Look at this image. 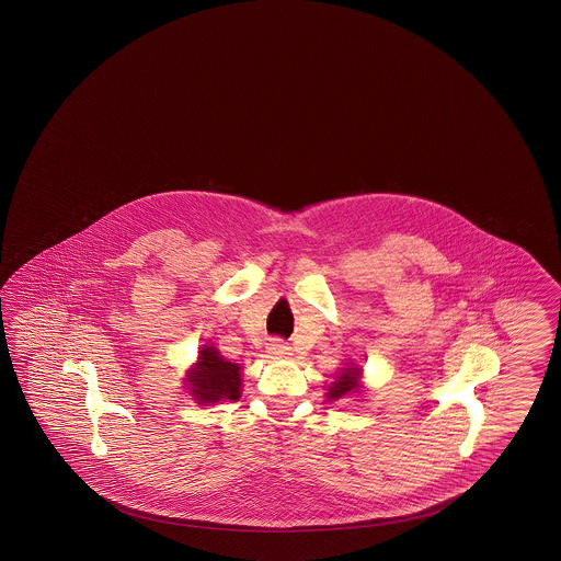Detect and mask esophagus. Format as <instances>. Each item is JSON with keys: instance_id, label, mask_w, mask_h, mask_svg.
Returning <instances> with one entry per match:
<instances>
[{"instance_id": "obj_1", "label": "esophagus", "mask_w": 561, "mask_h": 561, "mask_svg": "<svg viewBox=\"0 0 561 561\" xmlns=\"http://www.w3.org/2000/svg\"><path fill=\"white\" fill-rule=\"evenodd\" d=\"M291 347L284 340H272L267 343V354L272 357H286L289 356Z\"/></svg>"}]
</instances>
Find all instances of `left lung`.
I'll return each instance as SVG.
<instances>
[{"label":"left lung","mask_w":561,"mask_h":561,"mask_svg":"<svg viewBox=\"0 0 561 561\" xmlns=\"http://www.w3.org/2000/svg\"><path fill=\"white\" fill-rule=\"evenodd\" d=\"M357 374H359V368H343V370L340 373V376H337V380H335V382L329 387L327 397L335 401V399L345 397L347 392L356 391Z\"/></svg>","instance_id":"1"}]
</instances>
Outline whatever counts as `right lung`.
<instances>
[{"label":"right lung","mask_w":561,"mask_h":561,"mask_svg":"<svg viewBox=\"0 0 561 561\" xmlns=\"http://www.w3.org/2000/svg\"><path fill=\"white\" fill-rule=\"evenodd\" d=\"M191 394L199 403L237 401L240 397V366L226 362L216 347L205 345L197 366L188 373Z\"/></svg>","instance_id":"obj_1"}]
</instances>
